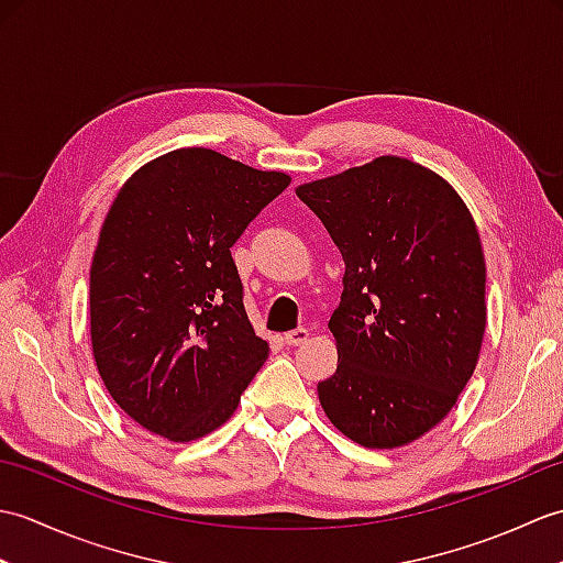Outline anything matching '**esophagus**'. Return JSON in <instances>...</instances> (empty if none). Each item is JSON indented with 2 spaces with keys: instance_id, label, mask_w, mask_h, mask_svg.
Listing matches in <instances>:
<instances>
[{
  "instance_id": "34e87169",
  "label": "esophagus",
  "mask_w": 563,
  "mask_h": 563,
  "mask_svg": "<svg viewBox=\"0 0 563 563\" xmlns=\"http://www.w3.org/2000/svg\"><path fill=\"white\" fill-rule=\"evenodd\" d=\"M307 336H309V331L305 327H300V329H292V331L285 333L283 339H285V343H288V345H300V343L307 341Z\"/></svg>"
}]
</instances>
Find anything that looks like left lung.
<instances>
[{"label": "left lung", "mask_w": 563, "mask_h": 563, "mask_svg": "<svg viewBox=\"0 0 563 563\" xmlns=\"http://www.w3.org/2000/svg\"><path fill=\"white\" fill-rule=\"evenodd\" d=\"M297 198L345 261L321 409L357 445L401 448L450 413L479 361L486 263L472 212L445 178L391 154Z\"/></svg>", "instance_id": "obj_1"}]
</instances>
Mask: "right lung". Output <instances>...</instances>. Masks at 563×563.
Listing matches in <instances>:
<instances>
[{"label":"right lung","mask_w":563,"mask_h":563,"mask_svg":"<svg viewBox=\"0 0 563 563\" xmlns=\"http://www.w3.org/2000/svg\"><path fill=\"white\" fill-rule=\"evenodd\" d=\"M288 186L283 172L184 147L115 196L89 273L91 349L113 401L150 433H212L266 363L230 249Z\"/></svg>","instance_id":"obj_1"}]
</instances>
